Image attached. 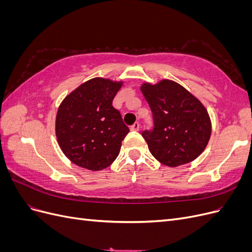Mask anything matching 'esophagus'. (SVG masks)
I'll return each mask as SVG.
<instances>
[{"label":"esophagus","mask_w":252,"mask_h":252,"mask_svg":"<svg viewBox=\"0 0 252 252\" xmlns=\"http://www.w3.org/2000/svg\"><path fill=\"white\" fill-rule=\"evenodd\" d=\"M130 129H131V130L138 131L139 129H140V124H139V122H135V123H134L133 125H131V126H130Z\"/></svg>","instance_id":"1"}]
</instances>
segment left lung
<instances>
[{"instance_id": "obj_1", "label": "left lung", "mask_w": 252, "mask_h": 252, "mask_svg": "<svg viewBox=\"0 0 252 252\" xmlns=\"http://www.w3.org/2000/svg\"><path fill=\"white\" fill-rule=\"evenodd\" d=\"M141 90L154 118V128L142 132L151 155L169 167L195 159L211 134V122L204 105L170 80L155 85L144 83Z\"/></svg>"}]
</instances>
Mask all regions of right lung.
<instances>
[{
    "instance_id": "add662e5",
    "label": "right lung",
    "mask_w": 252,
    "mask_h": 252,
    "mask_svg": "<svg viewBox=\"0 0 252 252\" xmlns=\"http://www.w3.org/2000/svg\"><path fill=\"white\" fill-rule=\"evenodd\" d=\"M122 82L94 78L68 94L58 109L56 134L61 149L72 163L102 170L119 156L129 132L112 101Z\"/></svg>"
}]
</instances>
